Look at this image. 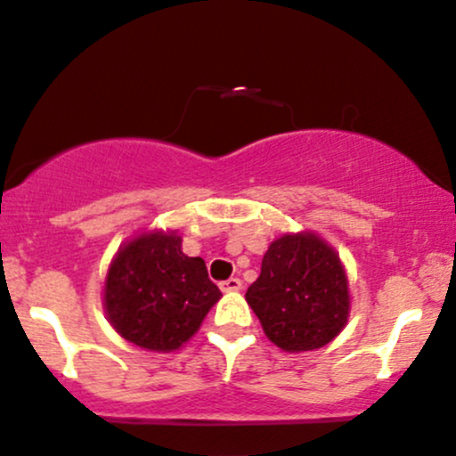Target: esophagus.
<instances>
[{"instance_id":"34e87169","label":"esophagus","mask_w":456,"mask_h":456,"mask_svg":"<svg viewBox=\"0 0 456 456\" xmlns=\"http://www.w3.org/2000/svg\"><path fill=\"white\" fill-rule=\"evenodd\" d=\"M240 289H242V281L240 278H229V281L221 282V290H224V293H233V290Z\"/></svg>"}]
</instances>
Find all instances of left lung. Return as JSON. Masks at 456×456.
<instances>
[{
    "instance_id": "left-lung-1",
    "label": "left lung",
    "mask_w": 456,
    "mask_h": 456,
    "mask_svg": "<svg viewBox=\"0 0 456 456\" xmlns=\"http://www.w3.org/2000/svg\"><path fill=\"white\" fill-rule=\"evenodd\" d=\"M263 331L289 353L325 346L348 318V281L339 259L312 233L282 235L246 290Z\"/></svg>"
}]
</instances>
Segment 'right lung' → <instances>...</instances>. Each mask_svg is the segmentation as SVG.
<instances>
[{
    "instance_id": "right-lung-1",
    "label": "right lung",
    "mask_w": 456,
    "mask_h": 456,
    "mask_svg": "<svg viewBox=\"0 0 456 456\" xmlns=\"http://www.w3.org/2000/svg\"><path fill=\"white\" fill-rule=\"evenodd\" d=\"M106 312L135 346L169 353L200 329L221 290L201 256H186L175 233H148L118 250L106 278Z\"/></svg>"
}]
</instances>
